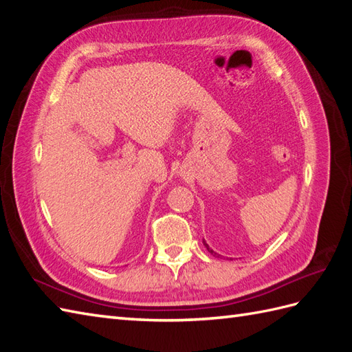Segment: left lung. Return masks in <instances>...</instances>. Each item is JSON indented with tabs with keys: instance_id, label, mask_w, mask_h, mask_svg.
Listing matches in <instances>:
<instances>
[{
	"instance_id": "obj_1",
	"label": "left lung",
	"mask_w": 352,
	"mask_h": 352,
	"mask_svg": "<svg viewBox=\"0 0 352 352\" xmlns=\"http://www.w3.org/2000/svg\"><path fill=\"white\" fill-rule=\"evenodd\" d=\"M203 243H204V246H206V248H208V251H209V252H210V254H212L213 256H217V258H221V255H219V254H217L215 251H213V250H212V248H209V245L204 242V239H203ZM230 260H231V258H230Z\"/></svg>"
}]
</instances>
